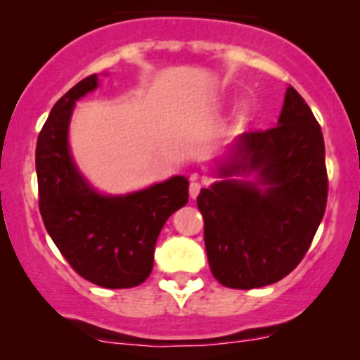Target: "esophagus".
I'll return each mask as SVG.
<instances>
[{"label": "esophagus", "mask_w": 360, "mask_h": 360, "mask_svg": "<svg viewBox=\"0 0 360 360\" xmlns=\"http://www.w3.org/2000/svg\"><path fill=\"white\" fill-rule=\"evenodd\" d=\"M200 190H202V184L198 183L197 177H193V179H191V183H190V197L195 200V198L198 197V193H200Z\"/></svg>", "instance_id": "obj_1"}]
</instances>
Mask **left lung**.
Instances as JSON below:
<instances>
[{
  "label": "left lung",
  "instance_id": "1",
  "mask_svg": "<svg viewBox=\"0 0 360 360\" xmlns=\"http://www.w3.org/2000/svg\"><path fill=\"white\" fill-rule=\"evenodd\" d=\"M212 174L197 203L216 281L254 289L291 274L328 202L324 137L303 97L289 86L277 127L238 136Z\"/></svg>",
  "mask_w": 360,
  "mask_h": 360
}]
</instances>
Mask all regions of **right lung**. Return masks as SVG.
I'll list each match as a JSON object with an SVG mask.
<instances>
[{
    "mask_svg": "<svg viewBox=\"0 0 360 360\" xmlns=\"http://www.w3.org/2000/svg\"><path fill=\"white\" fill-rule=\"evenodd\" d=\"M99 86L92 75L76 83L50 111L36 144L39 212L53 244L72 268L108 289L139 285L153 270L165 221L188 203V179L172 176L130 193H103L72 158L69 123L76 101Z\"/></svg>",
    "mask_w": 360,
    "mask_h": 360,
    "instance_id": "right-lung-1",
    "label": "right lung"
}]
</instances>
